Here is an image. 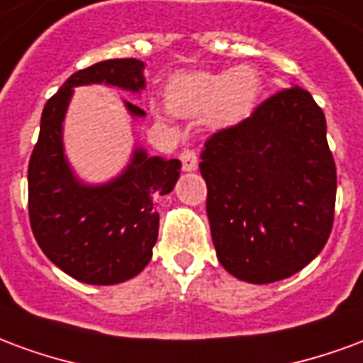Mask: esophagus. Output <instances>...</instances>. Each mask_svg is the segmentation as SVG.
Wrapping results in <instances>:
<instances>
[{
	"label": "esophagus",
	"instance_id": "34e87169",
	"mask_svg": "<svg viewBox=\"0 0 363 363\" xmlns=\"http://www.w3.org/2000/svg\"><path fill=\"white\" fill-rule=\"evenodd\" d=\"M181 163L184 171H196L198 169V155L194 150H182L181 151Z\"/></svg>",
	"mask_w": 363,
	"mask_h": 363
}]
</instances>
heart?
I'll return each instance as SVG.
<instances>
[{
  "label": "heart",
  "instance_id": "b5f03b06",
  "mask_svg": "<svg viewBox=\"0 0 363 363\" xmlns=\"http://www.w3.org/2000/svg\"><path fill=\"white\" fill-rule=\"evenodd\" d=\"M262 82L257 69L249 66L228 72H200L177 75L167 96L169 106L179 116H210L213 126H233L247 118L257 104ZM169 114V111H159Z\"/></svg>",
  "mask_w": 363,
  "mask_h": 363
}]
</instances>
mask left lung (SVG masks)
Returning <instances> with one entry per match:
<instances>
[{
    "mask_svg": "<svg viewBox=\"0 0 363 363\" xmlns=\"http://www.w3.org/2000/svg\"><path fill=\"white\" fill-rule=\"evenodd\" d=\"M200 173L221 267L272 284L307 267L327 243L336 167L327 120L309 91L289 87L249 118L208 138Z\"/></svg>",
    "mask_w": 363,
    "mask_h": 363,
    "instance_id": "left-lung-1",
    "label": "left lung"
}]
</instances>
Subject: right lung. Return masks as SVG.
Returning <instances> with one entry per match:
<instances>
[{
    "label": "right lung",
    "instance_id": "add662e5",
    "mask_svg": "<svg viewBox=\"0 0 363 363\" xmlns=\"http://www.w3.org/2000/svg\"><path fill=\"white\" fill-rule=\"evenodd\" d=\"M143 62L104 60L75 72L48 99L40 134L28 161V218L38 247L72 278L112 286L147 267L159 233L155 200L169 194L181 174L179 159H163L135 147L122 173L104 184H85L64 153V118L74 87L104 83L124 91L145 89ZM128 112H145L128 103Z\"/></svg>",
    "mask_w": 363,
    "mask_h": 363
}]
</instances>
